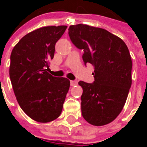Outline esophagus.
I'll return each mask as SVG.
<instances>
[{
    "instance_id": "obj_1",
    "label": "esophagus",
    "mask_w": 147,
    "mask_h": 147,
    "mask_svg": "<svg viewBox=\"0 0 147 147\" xmlns=\"http://www.w3.org/2000/svg\"><path fill=\"white\" fill-rule=\"evenodd\" d=\"M78 85V81H71V86H76V85Z\"/></svg>"
}]
</instances>
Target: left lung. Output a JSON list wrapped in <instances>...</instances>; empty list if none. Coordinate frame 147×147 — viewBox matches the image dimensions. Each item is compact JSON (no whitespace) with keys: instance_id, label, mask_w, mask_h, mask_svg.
Returning <instances> with one entry per match:
<instances>
[{"instance_id":"obj_1","label":"left lung","mask_w":147,"mask_h":147,"mask_svg":"<svg viewBox=\"0 0 147 147\" xmlns=\"http://www.w3.org/2000/svg\"><path fill=\"white\" fill-rule=\"evenodd\" d=\"M69 35L73 44L84 51L85 64L94 66V82H78L83 89V117L98 127L111 123L123 110L132 84L129 49L118 36L86 24L70 26Z\"/></svg>"}]
</instances>
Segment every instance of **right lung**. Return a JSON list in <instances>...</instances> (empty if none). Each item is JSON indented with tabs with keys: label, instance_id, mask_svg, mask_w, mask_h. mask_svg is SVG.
Masks as SVG:
<instances>
[{
	"label": "right lung",
	"instance_id": "add662e5",
	"mask_svg": "<svg viewBox=\"0 0 147 147\" xmlns=\"http://www.w3.org/2000/svg\"><path fill=\"white\" fill-rule=\"evenodd\" d=\"M67 26H44L25 35L10 55V78L17 102L33 121L48 123L58 118L70 87L66 78L48 72L55 45Z\"/></svg>",
	"mask_w": 147,
	"mask_h": 147
}]
</instances>
